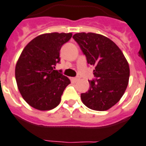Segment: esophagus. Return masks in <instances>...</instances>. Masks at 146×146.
<instances>
[{
	"label": "esophagus",
	"mask_w": 146,
	"mask_h": 146,
	"mask_svg": "<svg viewBox=\"0 0 146 146\" xmlns=\"http://www.w3.org/2000/svg\"><path fill=\"white\" fill-rule=\"evenodd\" d=\"M79 79H80L79 77H74V78H72L71 79H72V80H73V81H74V82H77V81H79Z\"/></svg>",
	"instance_id": "esophagus-1"
}]
</instances>
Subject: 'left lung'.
<instances>
[{
  "mask_svg": "<svg viewBox=\"0 0 146 146\" xmlns=\"http://www.w3.org/2000/svg\"><path fill=\"white\" fill-rule=\"evenodd\" d=\"M73 38L94 67L96 79L89 82L90 88L81 94L82 101L91 110L105 111L118 103L126 90L130 77L127 61L118 46L101 34L77 33Z\"/></svg>",
  "mask_w": 146,
  "mask_h": 146,
  "instance_id": "1",
  "label": "left lung"
}]
</instances>
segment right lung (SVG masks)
Masks as SVG:
<instances>
[{"mask_svg":"<svg viewBox=\"0 0 146 146\" xmlns=\"http://www.w3.org/2000/svg\"><path fill=\"white\" fill-rule=\"evenodd\" d=\"M71 33L41 34L28 42L15 65V75L22 98L31 106L41 111L52 110L61 102L67 76L55 70L60 50L69 41Z\"/></svg>","mask_w":146,"mask_h":146,"instance_id":"add662e5","label":"right lung"}]
</instances>
